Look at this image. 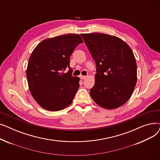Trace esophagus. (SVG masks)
I'll return each mask as SVG.
<instances>
[{
    "label": "esophagus",
    "mask_w": 160,
    "mask_h": 160,
    "mask_svg": "<svg viewBox=\"0 0 160 160\" xmlns=\"http://www.w3.org/2000/svg\"><path fill=\"white\" fill-rule=\"evenodd\" d=\"M80 77V79H82V80H85V79L87 78L86 76H82V75H81Z\"/></svg>",
    "instance_id": "obj_1"
}]
</instances>
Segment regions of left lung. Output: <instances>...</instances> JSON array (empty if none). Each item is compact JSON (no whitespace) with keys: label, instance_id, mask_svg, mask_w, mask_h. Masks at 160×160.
I'll return each instance as SVG.
<instances>
[{"label":"left lung","instance_id":"left-lung-1","mask_svg":"<svg viewBox=\"0 0 160 160\" xmlns=\"http://www.w3.org/2000/svg\"><path fill=\"white\" fill-rule=\"evenodd\" d=\"M97 65L90 95L100 106L112 110L127 102L137 82V64L129 45L102 33H82Z\"/></svg>","mask_w":160,"mask_h":160}]
</instances>
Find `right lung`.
I'll return each instance as SVG.
<instances>
[{
  "instance_id": "1",
  "label": "right lung",
  "mask_w": 160,
  "mask_h": 160,
  "mask_svg": "<svg viewBox=\"0 0 160 160\" xmlns=\"http://www.w3.org/2000/svg\"><path fill=\"white\" fill-rule=\"evenodd\" d=\"M83 40L77 33L48 38L32 51L28 63V88L37 103L48 111L68 107L79 88V77H72L70 56ZM69 68L65 73L63 71Z\"/></svg>"
}]
</instances>
